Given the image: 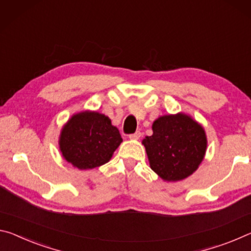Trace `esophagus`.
Instances as JSON below:
<instances>
[{
    "label": "esophagus",
    "instance_id": "34e87169",
    "mask_svg": "<svg viewBox=\"0 0 251 251\" xmlns=\"http://www.w3.org/2000/svg\"><path fill=\"white\" fill-rule=\"evenodd\" d=\"M140 137H141L140 131H135L134 133L129 134V138L131 139V140H138V139H140Z\"/></svg>",
    "mask_w": 251,
    "mask_h": 251
}]
</instances>
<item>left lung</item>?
<instances>
[{
    "mask_svg": "<svg viewBox=\"0 0 251 251\" xmlns=\"http://www.w3.org/2000/svg\"><path fill=\"white\" fill-rule=\"evenodd\" d=\"M153 134L142 141L150 167L160 178L178 181L198 169L206 153L202 126L186 114L160 117L153 122Z\"/></svg>",
    "mask_w": 251,
    "mask_h": 251,
    "instance_id": "obj_1",
    "label": "left lung"
}]
</instances>
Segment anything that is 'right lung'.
Wrapping results in <instances>:
<instances>
[{"mask_svg": "<svg viewBox=\"0 0 251 251\" xmlns=\"http://www.w3.org/2000/svg\"><path fill=\"white\" fill-rule=\"evenodd\" d=\"M121 142L119 130L108 117L85 111L73 116L64 126L60 150L75 167L93 169L108 162Z\"/></svg>", "mask_w": 251, "mask_h": 251, "instance_id": "1", "label": "right lung"}]
</instances>
